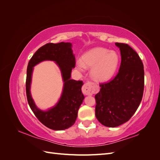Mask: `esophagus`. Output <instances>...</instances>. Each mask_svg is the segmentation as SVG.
<instances>
[{
	"label": "esophagus",
	"instance_id": "1",
	"mask_svg": "<svg viewBox=\"0 0 160 160\" xmlns=\"http://www.w3.org/2000/svg\"><path fill=\"white\" fill-rule=\"evenodd\" d=\"M93 85L90 81H88L82 88V92L85 95H91L93 93Z\"/></svg>",
	"mask_w": 160,
	"mask_h": 160
}]
</instances>
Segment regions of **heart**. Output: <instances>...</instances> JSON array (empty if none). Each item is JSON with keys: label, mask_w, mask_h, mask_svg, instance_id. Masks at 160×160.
Returning <instances> with one entry per match:
<instances>
[{"label": "heart", "mask_w": 160, "mask_h": 160, "mask_svg": "<svg viewBox=\"0 0 160 160\" xmlns=\"http://www.w3.org/2000/svg\"><path fill=\"white\" fill-rule=\"evenodd\" d=\"M119 62V57L115 51L103 47H96L83 55L81 61L77 62L79 70L91 68V75L98 81H106L113 76Z\"/></svg>", "instance_id": "obj_1"}]
</instances>
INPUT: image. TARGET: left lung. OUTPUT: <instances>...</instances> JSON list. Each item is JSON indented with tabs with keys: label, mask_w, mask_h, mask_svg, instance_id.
<instances>
[{
	"label": "left lung",
	"mask_w": 160,
	"mask_h": 160,
	"mask_svg": "<svg viewBox=\"0 0 160 160\" xmlns=\"http://www.w3.org/2000/svg\"><path fill=\"white\" fill-rule=\"evenodd\" d=\"M115 45L122 57L118 73L108 83H101L95 96L96 118L109 128L130 119L141 103L144 89L143 65L138 54L125 43Z\"/></svg>",
	"instance_id": "1"
}]
</instances>
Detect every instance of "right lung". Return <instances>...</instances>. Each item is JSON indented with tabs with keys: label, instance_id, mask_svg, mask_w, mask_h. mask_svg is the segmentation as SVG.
<instances>
[{
	"label": "right lung",
	"instance_id": "obj_1",
	"mask_svg": "<svg viewBox=\"0 0 160 160\" xmlns=\"http://www.w3.org/2000/svg\"><path fill=\"white\" fill-rule=\"evenodd\" d=\"M71 47V42L47 43L35 52L27 66L26 93L28 103L37 118L46 127L53 130H64L75 123L78 110L85 98L81 91L83 81L71 79L72 69L75 66ZM47 60L55 61L59 66L64 85L60 99L56 106L47 111H42L33 102L30 89L33 67Z\"/></svg>",
	"mask_w": 160,
	"mask_h": 160
}]
</instances>
